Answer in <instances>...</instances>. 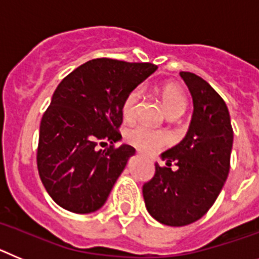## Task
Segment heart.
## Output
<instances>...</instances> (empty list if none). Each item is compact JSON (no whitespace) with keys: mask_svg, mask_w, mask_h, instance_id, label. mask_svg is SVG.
I'll list each match as a JSON object with an SVG mask.
<instances>
[{"mask_svg":"<svg viewBox=\"0 0 259 259\" xmlns=\"http://www.w3.org/2000/svg\"><path fill=\"white\" fill-rule=\"evenodd\" d=\"M141 99H142L141 89H134L127 92V95L123 99L122 107H121L122 116L126 120H132L133 117H136ZM161 100H163V105L168 116L172 113L183 114L188 105L184 92L179 87L170 86V84L163 87L161 90ZM125 138L132 145L147 150V151L160 150L169 142V137L167 133L152 129V127L147 126L146 123H136V125L130 126L125 133Z\"/></svg>","mask_w":259,"mask_h":259,"instance_id":"heart-1","label":"heart"}]
</instances>
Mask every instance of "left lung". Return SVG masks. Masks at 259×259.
<instances>
[{
  "instance_id": "obj_1",
  "label": "left lung",
  "mask_w": 259,
  "mask_h": 259,
  "mask_svg": "<svg viewBox=\"0 0 259 259\" xmlns=\"http://www.w3.org/2000/svg\"><path fill=\"white\" fill-rule=\"evenodd\" d=\"M180 75L192 94V122L185 138L161 154L165 167L155 164L154 177L142 188L150 215L170 227L194 223L210 210L228 177L233 145L223 99L201 76L189 71Z\"/></svg>"
}]
</instances>
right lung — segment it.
Masks as SVG:
<instances>
[{
    "mask_svg": "<svg viewBox=\"0 0 259 259\" xmlns=\"http://www.w3.org/2000/svg\"><path fill=\"white\" fill-rule=\"evenodd\" d=\"M157 69L148 62L95 58L66 75L42 114L37 169L52 199L75 213L99 210L136 148L114 147L122 102ZM111 143L99 150L98 144Z\"/></svg>",
    "mask_w": 259,
    "mask_h": 259,
    "instance_id": "right-lung-1",
    "label": "right lung"
}]
</instances>
